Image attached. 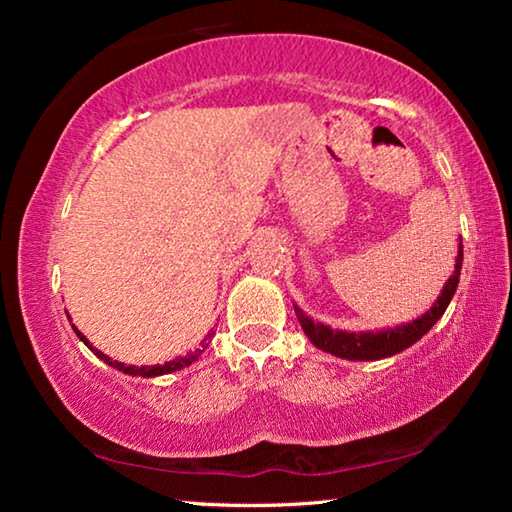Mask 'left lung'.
Instances as JSON below:
<instances>
[{
	"label": "left lung",
	"mask_w": 512,
	"mask_h": 512,
	"mask_svg": "<svg viewBox=\"0 0 512 512\" xmlns=\"http://www.w3.org/2000/svg\"><path fill=\"white\" fill-rule=\"evenodd\" d=\"M461 264H463V244H458L454 275L447 280L443 293H440V298L436 300V305H433L427 314L420 316L418 320H413V323H409V325L384 329V332H377V334H372V332L354 334V332H339V329L334 332V329L314 323V320L302 314V309H298V307H296V316L300 320L302 329H305V334L309 336V341L320 350L336 354V357L350 359V361H375V359L393 357V354L406 350L415 341H420L422 336L438 323V318L445 314L449 300L454 298L456 287H458Z\"/></svg>",
	"instance_id": "8db88e82"
}]
</instances>
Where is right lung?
I'll return each mask as SVG.
<instances>
[{
	"label": "right lung",
	"instance_id": "right-lung-1",
	"mask_svg": "<svg viewBox=\"0 0 512 512\" xmlns=\"http://www.w3.org/2000/svg\"><path fill=\"white\" fill-rule=\"evenodd\" d=\"M67 318H69V316H67ZM72 327H74V325H72ZM74 332H76V336H79V339H81L85 345H88V348H90L94 354H97V357H99L101 361H106L108 366L117 368V370H121V372H126V375H140V377H158V375H167V372H176V370H180V368H185V366H189V363H194L198 357H201L207 345H210V341H212V334H207V339L201 343V348L194 350V352H189L187 357H178V359H173V361H167V363H164V366H126V363L112 361V359L106 357V354H103L101 350L92 348L90 341L85 339V336H83L76 327H74Z\"/></svg>",
	"mask_w": 512,
	"mask_h": 512
}]
</instances>
